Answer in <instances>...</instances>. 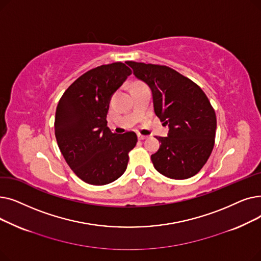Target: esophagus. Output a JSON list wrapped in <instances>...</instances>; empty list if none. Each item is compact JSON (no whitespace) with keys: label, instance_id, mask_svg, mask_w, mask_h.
Returning a JSON list of instances; mask_svg holds the SVG:
<instances>
[{"label":"esophagus","instance_id":"1","mask_svg":"<svg viewBox=\"0 0 261 261\" xmlns=\"http://www.w3.org/2000/svg\"><path fill=\"white\" fill-rule=\"evenodd\" d=\"M147 138V136H144V135H141V134H138V139L139 140H144Z\"/></svg>","mask_w":261,"mask_h":261}]
</instances>
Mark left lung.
I'll return each mask as SVG.
<instances>
[{
  "instance_id": "8db88e82",
  "label": "left lung",
  "mask_w": 261,
  "mask_h": 261,
  "mask_svg": "<svg viewBox=\"0 0 261 261\" xmlns=\"http://www.w3.org/2000/svg\"><path fill=\"white\" fill-rule=\"evenodd\" d=\"M153 93L154 110L169 125L168 137L151 156L154 168L169 178L186 179L204 167L215 146L217 117L204 91L190 79L167 66L126 63Z\"/></svg>"
}]
</instances>
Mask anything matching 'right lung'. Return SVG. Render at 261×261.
I'll return each instance as SVG.
<instances>
[{
	"instance_id": "1",
	"label": "right lung",
	"mask_w": 261,
	"mask_h": 261,
	"mask_svg": "<svg viewBox=\"0 0 261 261\" xmlns=\"http://www.w3.org/2000/svg\"><path fill=\"white\" fill-rule=\"evenodd\" d=\"M130 74L120 61L96 67L74 81L58 102L54 122L58 147L72 171L87 184L118 179L137 144L136 133H111L106 121L111 95Z\"/></svg>"
}]
</instances>
